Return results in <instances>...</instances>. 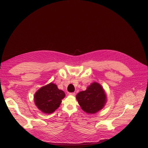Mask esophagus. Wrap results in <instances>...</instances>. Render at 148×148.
Returning a JSON list of instances; mask_svg holds the SVG:
<instances>
[{"instance_id":"34e87169","label":"esophagus","mask_w":148,"mask_h":148,"mask_svg":"<svg viewBox=\"0 0 148 148\" xmlns=\"http://www.w3.org/2000/svg\"><path fill=\"white\" fill-rule=\"evenodd\" d=\"M69 95H72V96H75V92H70Z\"/></svg>"}]
</instances>
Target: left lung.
I'll return each mask as SVG.
<instances>
[{
    "instance_id": "left-lung-1",
    "label": "left lung",
    "mask_w": 148,
    "mask_h": 148,
    "mask_svg": "<svg viewBox=\"0 0 148 148\" xmlns=\"http://www.w3.org/2000/svg\"><path fill=\"white\" fill-rule=\"evenodd\" d=\"M76 99L81 109L86 113L91 114L101 110L107 101L105 90L97 82L91 83L86 91L78 93Z\"/></svg>"
}]
</instances>
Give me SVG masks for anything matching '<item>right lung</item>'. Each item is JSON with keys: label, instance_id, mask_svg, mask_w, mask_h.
I'll use <instances>...</instances> for the list:
<instances>
[{"label": "right lung", "instance_id": "add662e5", "mask_svg": "<svg viewBox=\"0 0 148 148\" xmlns=\"http://www.w3.org/2000/svg\"><path fill=\"white\" fill-rule=\"evenodd\" d=\"M65 96L64 91L59 90L56 84L51 82L36 92L34 101L39 110L45 114H50L60 107L61 100Z\"/></svg>", "mask_w": 148, "mask_h": 148}]
</instances>
